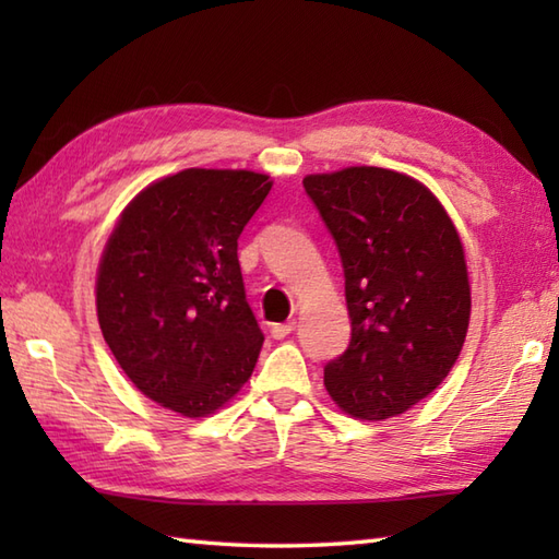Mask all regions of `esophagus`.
<instances>
[{
	"mask_svg": "<svg viewBox=\"0 0 559 559\" xmlns=\"http://www.w3.org/2000/svg\"><path fill=\"white\" fill-rule=\"evenodd\" d=\"M295 326H298V322H295V319H290V322H286V324H273V326H271V336L278 338V341L286 338V336L293 334Z\"/></svg>",
	"mask_w": 559,
	"mask_h": 559,
	"instance_id": "obj_1",
	"label": "esophagus"
}]
</instances>
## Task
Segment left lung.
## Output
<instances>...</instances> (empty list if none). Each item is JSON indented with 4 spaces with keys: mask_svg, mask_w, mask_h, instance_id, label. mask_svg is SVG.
I'll return each instance as SVG.
<instances>
[{
    "mask_svg": "<svg viewBox=\"0 0 559 559\" xmlns=\"http://www.w3.org/2000/svg\"><path fill=\"white\" fill-rule=\"evenodd\" d=\"M338 247L350 343L324 367L343 413L386 420L439 386L463 348L471 286L463 245L437 197L384 168L307 175Z\"/></svg>",
    "mask_w": 559,
    "mask_h": 559,
    "instance_id": "left-lung-1",
    "label": "left lung"
}]
</instances>
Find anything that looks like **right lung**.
<instances>
[{"label": "right lung", "mask_w": 559, "mask_h": 559, "mask_svg": "<svg viewBox=\"0 0 559 559\" xmlns=\"http://www.w3.org/2000/svg\"><path fill=\"white\" fill-rule=\"evenodd\" d=\"M271 185L252 170L163 177L132 199L103 249V338L141 394L185 418L216 413L252 377L264 334L237 237Z\"/></svg>", "instance_id": "obj_1"}]
</instances>
